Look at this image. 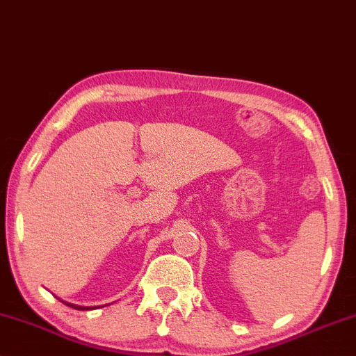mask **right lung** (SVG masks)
<instances>
[{"label": "right lung", "instance_id": "right-lung-1", "mask_svg": "<svg viewBox=\"0 0 356 356\" xmlns=\"http://www.w3.org/2000/svg\"><path fill=\"white\" fill-rule=\"evenodd\" d=\"M67 307H72L74 309H90L88 307H77V305H71V303H66Z\"/></svg>", "mask_w": 356, "mask_h": 356}]
</instances>
